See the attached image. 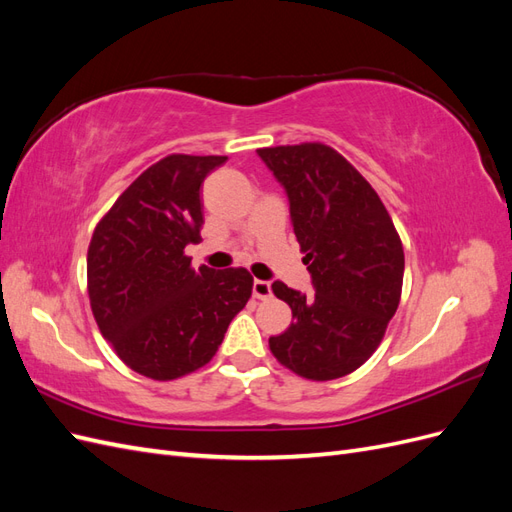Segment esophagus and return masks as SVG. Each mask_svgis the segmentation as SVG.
I'll return each mask as SVG.
<instances>
[{"mask_svg": "<svg viewBox=\"0 0 512 512\" xmlns=\"http://www.w3.org/2000/svg\"><path fill=\"white\" fill-rule=\"evenodd\" d=\"M252 292H254V297H256V299H269V297H271V282H265V280H254Z\"/></svg>", "mask_w": 512, "mask_h": 512, "instance_id": "obj_1", "label": "esophagus"}]
</instances>
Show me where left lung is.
<instances>
[{"label": "left lung", "instance_id": "1", "mask_svg": "<svg viewBox=\"0 0 512 512\" xmlns=\"http://www.w3.org/2000/svg\"><path fill=\"white\" fill-rule=\"evenodd\" d=\"M284 185L316 292L273 282L294 322L269 337L273 356L307 380L359 369L380 346L404 284V247L389 211L342 153L322 143L258 149Z\"/></svg>", "mask_w": 512, "mask_h": 512}]
</instances>
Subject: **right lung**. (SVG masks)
Listing matches in <instances>:
<instances>
[{"label": "right lung", "mask_w": 512, "mask_h": 512, "mask_svg": "<svg viewBox=\"0 0 512 512\" xmlns=\"http://www.w3.org/2000/svg\"><path fill=\"white\" fill-rule=\"evenodd\" d=\"M226 156L173 153L130 183L98 222L87 250V290L100 333L151 380L207 365L230 320L252 297L250 271L192 269L200 241V185Z\"/></svg>", "instance_id": "right-lung-1"}]
</instances>
